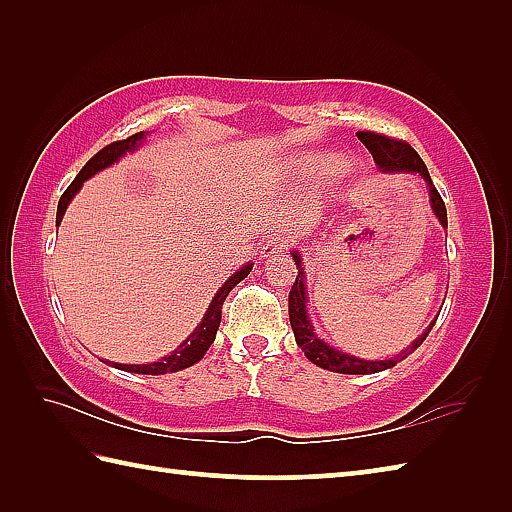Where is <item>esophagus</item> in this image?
<instances>
[{"label":"esophagus","instance_id":"obj_1","mask_svg":"<svg viewBox=\"0 0 512 512\" xmlns=\"http://www.w3.org/2000/svg\"><path fill=\"white\" fill-rule=\"evenodd\" d=\"M286 246H288V239H286V237H279V235L270 237L268 242L264 244V248H262V259H273V257L279 255L281 250H284Z\"/></svg>","mask_w":512,"mask_h":512}]
</instances>
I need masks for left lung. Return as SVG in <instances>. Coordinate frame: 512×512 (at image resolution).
I'll list each match as a JSON object with an SVG mask.
<instances>
[{"label":"left lung","instance_id":"obj_1","mask_svg":"<svg viewBox=\"0 0 512 512\" xmlns=\"http://www.w3.org/2000/svg\"><path fill=\"white\" fill-rule=\"evenodd\" d=\"M358 140L369 149V154L374 156V162L378 169L383 173H418V176L427 182L429 189V202H431V211L438 217V222L442 228H447V206H444L438 189L433 187L431 176L427 171V165H424L422 158L418 156V151L409 147L402 140H394L387 136H380L374 132H358ZM292 259L297 264V279L295 286L290 290V299H288V314H290V325L292 332H295V341L303 350L314 365H319L323 369H330V372L336 374H376V372H385V369L394 367L396 363L405 361L409 354H413L422 345V341L427 339L433 323L438 321V317L429 323V328L424 330L416 341L407 345L405 350L385 358V361H367V358H358L354 354L341 352L339 347H332L328 341L321 339L314 330V325L308 317V288H306V270H303V259L297 248L290 250Z\"/></svg>","mask_w":512,"mask_h":512}]
</instances>
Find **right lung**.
I'll list each match as a JSON object with an SVG mask.
<instances>
[{
  "instance_id": "right-lung-1",
  "label": "right lung",
  "mask_w": 512,
  "mask_h": 512,
  "mask_svg": "<svg viewBox=\"0 0 512 512\" xmlns=\"http://www.w3.org/2000/svg\"><path fill=\"white\" fill-rule=\"evenodd\" d=\"M147 140V132H138L134 136H129L125 140H116V143L103 147L99 154H94L88 162H85V167L79 171V176H76L72 180V184L68 189H65V193L61 195L59 200V206H57V226L61 224L63 215H65V209H68V204L72 202V198L76 193L81 191L83 182L90 180L92 176H96V173L112 167L114 162L121 160L123 156L132 154V151H136L138 147H143V143ZM250 270H253V264H244L239 270H235V273L228 277L222 288L215 292V297L211 299L209 308H206L202 321L195 325V330L184 339L176 350L169 352L167 356H162L160 361H154V363H147V365H123V363H114V361H103L107 365H112L116 369H125V372H132V374H149V376H158V374H169V372H180V369L184 367H191L198 361H202V356L206 354V350H209L211 343L215 341V334H217V328H220V321H222V303L224 299L228 297V292H231L239 281L246 279Z\"/></svg>"
}]
</instances>
